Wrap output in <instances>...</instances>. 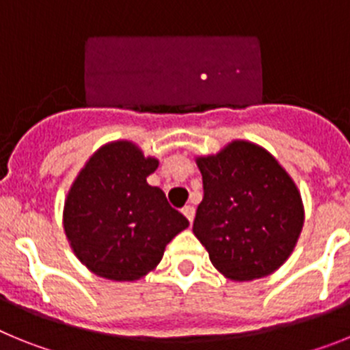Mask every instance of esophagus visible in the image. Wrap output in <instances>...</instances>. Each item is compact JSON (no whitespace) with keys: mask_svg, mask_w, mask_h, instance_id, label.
<instances>
[{"mask_svg":"<svg viewBox=\"0 0 350 350\" xmlns=\"http://www.w3.org/2000/svg\"><path fill=\"white\" fill-rule=\"evenodd\" d=\"M182 212H184V215H185V217H187V221H189L191 224H193V221H194V213H196V210H194V206H193V205L184 206V208H182Z\"/></svg>","mask_w":350,"mask_h":350,"instance_id":"34e87169","label":"esophagus"}]
</instances>
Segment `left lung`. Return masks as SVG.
Returning a JSON list of instances; mask_svg holds the SVG:
<instances>
[{"mask_svg":"<svg viewBox=\"0 0 350 350\" xmlns=\"http://www.w3.org/2000/svg\"><path fill=\"white\" fill-rule=\"evenodd\" d=\"M196 165L205 194L193 233L213 267L238 282L279 270L305 222L301 194L289 173L267 148L247 140L198 156Z\"/></svg>","mask_w":350,"mask_h":350,"instance_id":"left-lung-1","label":"left lung"}]
</instances>
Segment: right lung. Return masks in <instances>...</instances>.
<instances>
[{
    "mask_svg": "<svg viewBox=\"0 0 350 350\" xmlns=\"http://www.w3.org/2000/svg\"><path fill=\"white\" fill-rule=\"evenodd\" d=\"M159 166L129 140L105 144L88 159L64 200L70 247L98 277L133 282L152 271L189 221L147 177Z\"/></svg>",
    "mask_w": 350,
    "mask_h": 350,
    "instance_id": "right-lung-1",
    "label": "right lung"
}]
</instances>
